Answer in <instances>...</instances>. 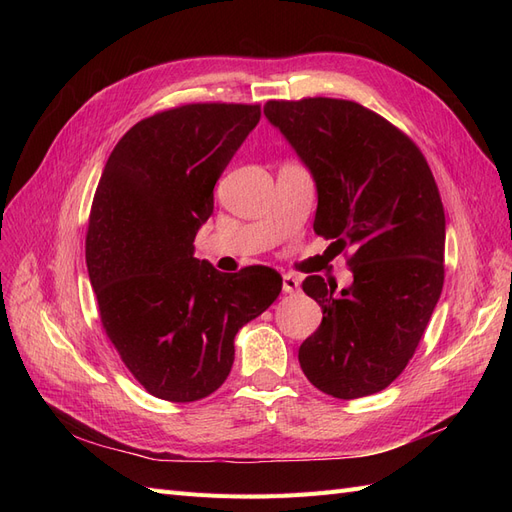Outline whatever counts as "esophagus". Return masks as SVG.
Wrapping results in <instances>:
<instances>
[{
    "label": "esophagus",
    "instance_id": "obj_1",
    "mask_svg": "<svg viewBox=\"0 0 512 512\" xmlns=\"http://www.w3.org/2000/svg\"><path fill=\"white\" fill-rule=\"evenodd\" d=\"M282 288H284V292H286V294H294V292H299V288H301V280H299L297 275L288 273V275H284V280H282Z\"/></svg>",
    "mask_w": 512,
    "mask_h": 512
}]
</instances>
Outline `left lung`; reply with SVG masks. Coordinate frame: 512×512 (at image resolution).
I'll return each instance as SVG.
<instances>
[{"label": "left lung", "instance_id": "1", "mask_svg": "<svg viewBox=\"0 0 512 512\" xmlns=\"http://www.w3.org/2000/svg\"><path fill=\"white\" fill-rule=\"evenodd\" d=\"M265 115L312 170L314 232L352 250V286L335 294L320 275L303 292L322 309L299 348L316 389L356 399L406 369L444 286V207L412 138L359 102L269 100Z\"/></svg>", "mask_w": 512, "mask_h": 512}]
</instances>
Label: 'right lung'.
I'll return each mask as SVG.
<instances>
[{"label":"right lung","instance_id":"right-lung-1","mask_svg":"<svg viewBox=\"0 0 512 512\" xmlns=\"http://www.w3.org/2000/svg\"><path fill=\"white\" fill-rule=\"evenodd\" d=\"M260 121V104L194 102L121 136L89 213L85 260L102 329L143 389L173 404L218 391L235 335L280 297L271 267L215 271L194 258L213 188Z\"/></svg>","mask_w":512,"mask_h":512}]
</instances>
